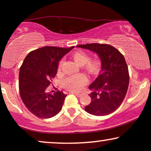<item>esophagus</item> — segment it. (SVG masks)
I'll return each mask as SVG.
<instances>
[{"instance_id":"34e87169","label":"esophagus","mask_w":151,"mask_h":151,"mask_svg":"<svg viewBox=\"0 0 151 151\" xmlns=\"http://www.w3.org/2000/svg\"><path fill=\"white\" fill-rule=\"evenodd\" d=\"M72 93H73V94H74V95H75L76 96H77V97H78V98H79V97H81V96H82V94L81 93H74V92H72Z\"/></svg>"}]
</instances>
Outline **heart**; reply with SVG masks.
Masks as SVG:
<instances>
[{"label":"heart","instance_id":"b5f03b06","mask_svg":"<svg viewBox=\"0 0 151 151\" xmlns=\"http://www.w3.org/2000/svg\"><path fill=\"white\" fill-rule=\"evenodd\" d=\"M72 58L78 64L81 65L86 64V70L89 72H94L98 69V66H99L98 62L95 60L88 62L89 57L86 52L81 51V50L76 51L72 54ZM62 63H63V60H61L58 64V71L60 70ZM87 82H88V78L85 74H77L67 77L64 81V86L67 89L72 91H77L80 90L84 85H86Z\"/></svg>","mask_w":151,"mask_h":151}]
</instances>
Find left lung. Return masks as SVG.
Wrapping results in <instances>:
<instances>
[{
  "label": "left lung",
  "mask_w": 151,
  "mask_h": 151,
  "mask_svg": "<svg viewBox=\"0 0 151 151\" xmlns=\"http://www.w3.org/2000/svg\"><path fill=\"white\" fill-rule=\"evenodd\" d=\"M77 47L96 52L101 61V72L90 85L91 102L85 107L89 114L108 115L122 103L127 91L129 77L124 57L117 49L108 44L88 43Z\"/></svg>",
  "instance_id": "obj_1"
}]
</instances>
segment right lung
I'll return each mask as SVG.
<instances>
[{"mask_svg": "<svg viewBox=\"0 0 151 151\" xmlns=\"http://www.w3.org/2000/svg\"><path fill=\"white\" fill-rule=\"evenodd\" d=\"M72 48L44 46L30 52L24 60L19 74V93L36 117L50 118L60 111L67 95L62 91L50 94L46 89L57 74L60 60Z\"/></svg>", "mask_w": 151, "mask_h": 151, "instance_id": "obj_1", "label": "right lung"}]
</instances>
